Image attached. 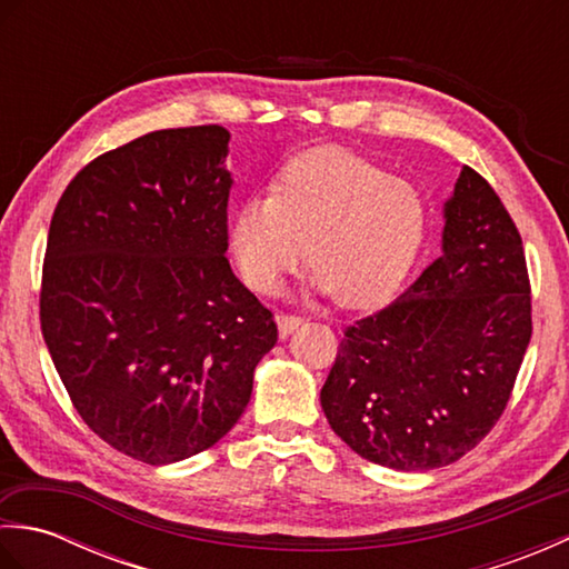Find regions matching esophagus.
I'll return each instance as SVG.
<instances>
[{"mask_svg": "<svg viewBox=\"0 0 569 569\" xmlns=\"http://www.w3.org/2000/svg\"><path fill=\"white\" fill-rule=\"evenodd\" d=\"M278 322V330H281V335H291L300 322H303V318L300 316H291V312H281V316L276 318Z\"/></svg>", "mask_w": 569, "mask_h": 569, "instance_id": "34e87169", "label": "esophagus"}]
</instances>
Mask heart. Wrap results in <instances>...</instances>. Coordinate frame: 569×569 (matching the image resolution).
<instances>
[{"instance_id": "1", "label": "heart", "mask_w": 569, "mask_h": 569, "mask_svg": "<svg viewBox=\"0 0 569 569\" xmlns=\"http://www.w3.org/2000/svg\"><path fill=\"white\" fill-rule=\"evenodd\" d=\"M428 198L413 180L389 176L352 151L298 156L276 178L273 196L234 210L229 249L257 293L281 291L310 259L312 283L342 306H369L393 293L428 234Z\"/></svg>"}]
</instances>
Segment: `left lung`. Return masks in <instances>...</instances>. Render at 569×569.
Returning a JSON list of instances; mask_svg holds the SVG:
<instances>
[{
    "label": "left lung",
    "mask_w": 569,
    "mask_h": 569,
    "mask_svg": "<svg viewBox=\"0 0 569 569\" xmlns=\"http://www.w3.org/2000/svg\"><path fill=\"white\" fill-rule=\"evenodd\" d=\"M521 232L475 168L445 202L442 253L393 303L345 328L320 403L373 465L428 471L487 438L533 335Z\"/></svg>",
    "instance_id": "obj_1"
}]
</instances>
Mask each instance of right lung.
Masks as SVG:
<instances>
[{
    "label": "right lung",
    "instance_id": "right-lung-1",
    "mask_svg": "<svg viewBox=\"0 0 569 569\" xmlns=\"http://www.w3.org/2000/svg\"><path fill=\"white\" fill-rule=\"evenodd\" d=\"M217 124L151 131L78 171L41 276V332L98 438L147 465L208 450L234 428L273 312L232 273Z\"/></svg>",
    "mask_w": 569,
    "mask_h": 569
}]
</instances>
